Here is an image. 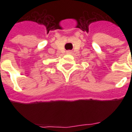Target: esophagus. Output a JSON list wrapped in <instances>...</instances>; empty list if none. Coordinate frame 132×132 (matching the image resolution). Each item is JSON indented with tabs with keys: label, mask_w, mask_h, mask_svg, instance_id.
<instances>
[{
	"label": "esophagus",
	"mask_w": 132,
	"mask_h": 132,
	"mask_svg": "<svg viewBox=\"0 0 132 132\" xmlns=\"http://www.w3.org/2000/svg\"><path fill=\"white\" fill-rule=\"evenodd\" d=\"M71 51H68V52H67V54H71Z\"/></svg>",
	"instance_id": "1"
}]
</instances>
